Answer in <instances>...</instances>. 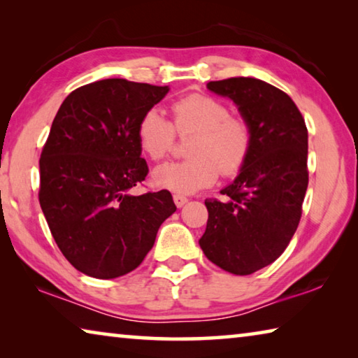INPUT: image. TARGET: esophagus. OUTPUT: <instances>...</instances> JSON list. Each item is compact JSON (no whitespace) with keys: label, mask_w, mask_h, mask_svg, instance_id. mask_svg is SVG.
I'll return each instance as SVG.
<instances>
[{"label":"esophagus","mask_w":358,"mask_h":358,"mask_svg":"<svg viewBox=\"0 0 358 358\" xmlns=\"http://www.w3.org/2000/svg\"><path fill=\"white\" fill-rule=\"evenodd\" d=\"M173 202L178 208H181L187 202V197L183 196V194H173Z\"/></svg>","instance_id":"34e87169"}]
</instances>
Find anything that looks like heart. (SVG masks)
Returning <instances> with one entry per match:
<instances>
[{
    "label": "heart",
    "mask_w": 358,
    "mask_h": 358,
    "mask_svg": "<svg viewBox=\"0 0 358 358\" xmlns=\"http://www.w3.org/2000/svg\"><path fill=\"white\" fill-rule=\"evenodd\" d=\"M172 123L157 108H148L137 123V142L151 161L171 155L178 136L194 134L181 162H171L153 172L156 186L187 194L213 185L217 173L232 177L245 166L251 150V126L230 113L226 102L210 94L192 93L172 102Z\"/></svg>",
    "instance_id": "b5f03b06"
}]
</instances>
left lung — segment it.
I'll return each mask as SVG.
<instances>
[{
  "label": "left lung",
  "mask_w": 358,
  "mask_h": 358,
  "mask_svg": "<svg viewBox=\"0 0 358 358\" xmlns=\"http://www.w3.org/2000/svg\"><path fill=\"white\" fill-rule=\"evenodd\" d=\"M227 96L251 126L245 166L221 194L207 199V229L199 240L208 260L234 275L273 264L292 240L308 187V129L299 107L280 88L252 77L207 83Z\"/></svg>",
  "instance_id": "1"
}]
</instances>
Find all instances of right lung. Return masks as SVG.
Listing matches in <instances>:
<instances>
[{
  "label": "right lung",
  "mask_w": 358,
  "mask_h": 358,
  "mask_svg": "<svg viewBox=\"0 0 358 358\" xmlns=\"http://www.w3.org/2000/svg\"><path fill=\"white\" fill-rule=\"evenodd\" d=\"M167 87L106 78L72 92L39 159V203L59 251L82 273H129L177 207L167 189L131 196L148 173L137 123Z\"/></svg>",
  "instance_id": "add662e5"
}]
</instances>
